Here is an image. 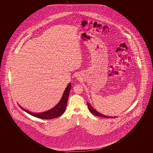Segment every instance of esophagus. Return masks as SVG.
I'll return each instance as SVG.
<instances>
[{
	"instance_id": "34e87169",
	"label": "esophagus",
	"mask_w": 153,
	"mask_h": 153,
	"mask_svg": "<svg viewBox=\"0 0 153 153\" xmlns=\"http://www.w3.org/2000/svg\"><path fill=\"white\" fill-rule=\"evenodd\" d=\"M76 77L77 78V79H80V76L79 74H77L76 75Z\"/></svg>"
}]
</instances>
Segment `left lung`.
I'll use <instances>...</instances> for the list:
<instances>
[{"label":"left lung","mask_w":153,"mask_h":153,"mask_svg":"<svg viewBox=\"0 0 153 153\" xmlns=\"http://www.w3.org/2000/svg\"><path fill=\"white\" fill-rule=\"evenodd\" d=\"M87 105L88 107V108L89 109L90 112H91L92 114H93L94 115H96V116H97V117H108H108H108V116H105V115H102V114H100V113L98 112L97 111H96L92 107V105H91L90 104H89L88 102H87Z\"/></svg>","instance_id":"obj_1"}]
</instances>
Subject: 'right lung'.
I'll list each match as a JSON object with an SVG mask.
<instances>
[{"label":"right lung","instance_id":"add662e5","mask_svg":"<svg viewBox=\"0 0 153 153\" xmlns=\"http://www.w3.org/2000/svg\"><path fill=\"white\" fill-rule=\"evenodd\" d=\"M71 87H72L71 84L69 83L67 86V87L66 88L63 95L58 104L52 109L47 111L46 112H41V113H33V112H30L26 109H24L21 106L19 107H21V109L26 112L27 113H28L30 115L33 117H36L38 118H40L42 119H51L58 117L59 116H61L62 114H63L65 111L68 99L69 97V92Z\"/></svg>","mask_w":153,"mask_h":153}]
</instances>
